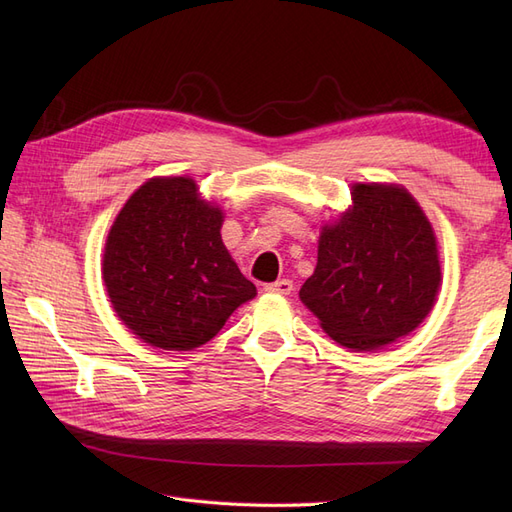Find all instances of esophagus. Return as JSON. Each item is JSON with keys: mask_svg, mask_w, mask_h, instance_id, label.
Segmentation results:
<instances>
[{"mask_svg": "<svg viewBox=\"0 0 512 512\" xmlns=\"http://www.w3.org/2000/svg\"><path fill=\"white\" fill-rule=\"evenodd\" d=\"M292 288H294V286H292L290 280H277V282L265 286V290L271 292V294H290Z\"/></svg>", "mask_w": 512, "mask_h": 512, "instance_id": "esophagus-1", "label": "esophagus"}]
</instances>
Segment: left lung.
<instances>
[{
  "mask_svg": "<svg viewBox=\"0 0 512 512\" xmlns=\"http://www.w3.org/2000/svg\"><path fill=\"white\" fill-rule=\"evenodd\" d=\"M440 282L436 235L412 194L354 183L352 207L320 232L316 269L299 297L337 344L369 352L412 333Z\"/></svg>",
  "mask_w": 512,
  "mask_h": 512,
  "instance_id": "1",
  "label": "left lung"
}]
</instances>
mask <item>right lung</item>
<instances>
[{
	"label": "right lung",
	"instance_id": "right-lung-1",
	"mask_svg": "<svg viewBox=\"0 0 512 512\" xmlns=\"http://www.w3.org/2000/svg\"><path fill=\"white\" fill-rule=\"evenodd\" d=\"M222 222L190 177L149 179L119 211L102 280L119 320L145 344L194 350L256 297L222 243Z\"/></svg>",
	"mask_w": 512,
	"mask_h": 512
}]
</instances>
